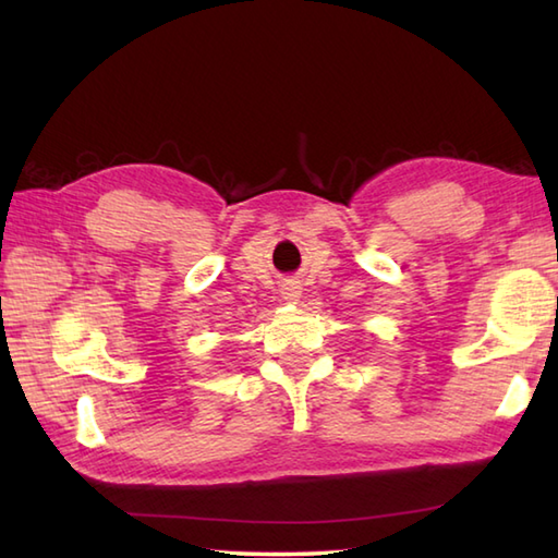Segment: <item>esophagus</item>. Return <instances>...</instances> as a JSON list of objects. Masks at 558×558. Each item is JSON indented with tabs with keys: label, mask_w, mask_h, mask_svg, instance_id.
Wrapping results in <instances>:
<instances>
[{
	"label": "esophagus",
	"mask_w": 558,
	"mask_h": 558,
	"mask_svg": "<svg viewBox=\"0 0 558 558\" xmlns=\"http://www.w3.org/2000/svg\"><path fill=\"white\" fill-rule=\"evenodd\" d=\"M302 294V288L298 286V282H288V286H282V298H286L288 302H298Z\"/></svg>",
	"instance_id": "esophagus-1"
}]
</instances>
